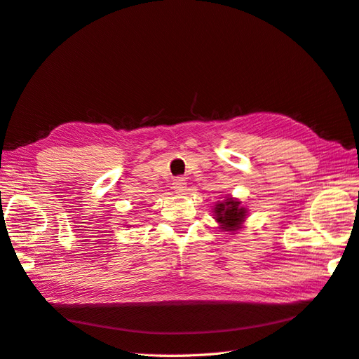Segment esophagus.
Segmentation results:
<instances>
[{
  "label": "esophagus",
  "instance_id": "obj_1",
  "mask_svg": "<svg viewBox=\"0 0 359 359\" xmlns=\"http://www.w3.org/2000/svg\"><path fill=\"white\" fill-rule=\"evenodd\" d=\"M172 187H173V190H175L178 194H184V191L187 190V182H186V180L180 177V178L173 180Z\"/></svg>",
  "mask_w": 359,
  "mask_h": 359
}]
</instances>
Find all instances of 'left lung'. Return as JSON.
<instances>
[{
  "instance_id": "obj_1",
  "label": "left lung",
  "mask_w": 359,
  "mask_h": 359,
  "mask_svg": "<svg viewBox=\"0 0 359 359\" xmlns=\"http://www.w3.org/2000/svg\"><path fill=\"white\" fill-rule=\"evenodd\" d=\"M212 214L222 232L235 235L238 231L243 229L248 210L240 199L231 196V194H226L223 201H217L214 203Z\"/></svg>"
}]
</instances>
